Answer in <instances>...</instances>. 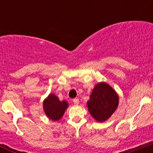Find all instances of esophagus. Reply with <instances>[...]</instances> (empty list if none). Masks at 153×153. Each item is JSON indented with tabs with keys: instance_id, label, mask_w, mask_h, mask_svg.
<instances>
[{
	"instance_id": "1",
	"label": "esophagus",
	"mask_w": 153,
	"mask_h": 153,
	"mask_svg": "<svg viewBox=\"0 0 153 153\" xmlns=\"http://www.w3.org/2000/svg\"><path fill=\"white\" fill-rule=\"evenodd\" d=\"M74 104H76V105H78V104H79V99H74Z\"/></svg>"
}]
</instances>
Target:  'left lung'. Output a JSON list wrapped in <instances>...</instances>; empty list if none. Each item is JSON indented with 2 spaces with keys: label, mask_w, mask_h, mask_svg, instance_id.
I'll return each mask as SVG.
<instances>
[{
  "label": "left lung",
  "mask_w": 153,
  "mask_h": 153,
  "mask_svg": "<svg viewBox=\"0 0 153 153\" xmlns=\"http://www.w3.org/2000/svg\"><path fill=\"white\" fill-rule=\"evenodd\" d=\"M86 104L92 117L97 122H104L118 107V94L107 83H99L93 88Z\"/></svg>",
  "instance_id": "8db88e82"
}]
</instances>
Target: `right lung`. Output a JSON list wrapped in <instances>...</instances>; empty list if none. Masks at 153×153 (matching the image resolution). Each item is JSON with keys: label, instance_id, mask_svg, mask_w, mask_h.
Instances as JSON below:
<instances>
[{"label": "right lung", "instance_id": "right-lung-1", "mask_svg": "<svg viewBox=\"0 0 153 153\" xmlns=\"http://www.w3.org/2000/svg\"><path fill=\"white\" fill-rule=\"evenodd\" d=\"M68 107V103L65 100L60 101L53 93H51L44 100V110L47 117L53 121L60 120Z\"/></svg>", "mask_w": 153, "mask_h": 153}]
</instances>
